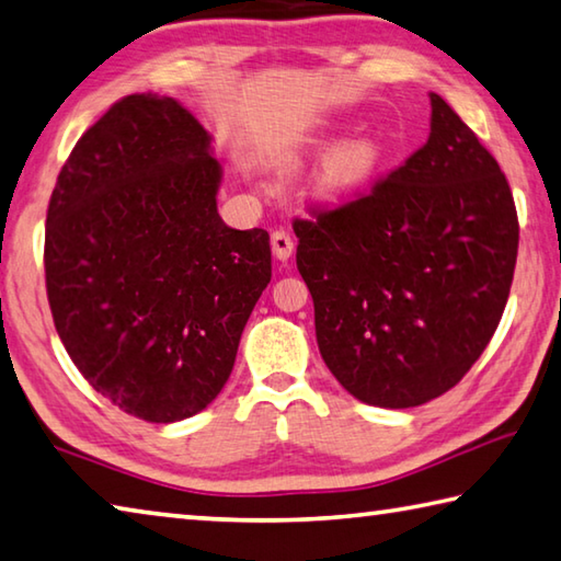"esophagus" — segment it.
<instances>
[{"mask_svg":"<svg viewBox=\"0 0 561 561\" xmlns=\"http://www.w3.org/2000/svg\"><path fill=\"white\" fill-rule=\"evenodd\" d=\"M272 252H274V257L282 260V262L291 257V252H294V238H291L289 232L284 230V228L272 232Z\"/></svg>","mask_w":561,"mask_h":561,"instance_id":"esophagus-1","label":"esophagus"}]
</instances>
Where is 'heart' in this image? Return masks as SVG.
I'll use <instances>...</instances> for the list:
<instances>
[{"instance_id":"1","label":"heart","mask_w":561,"mask_h":561,"mask_svg":"<svg viewBox=\"0 0 561 561\" xmlns=\"http://www.w3.org/2000/svg\"><path fill=\"white\" fill-rule=\"evenodd\" d=\"M368 167H370V151L360 145H355V147L343 149L341 154L335 157L331 167V176L341 183L355 181L365 174V169Z\"/></svg>"}]
</instances>
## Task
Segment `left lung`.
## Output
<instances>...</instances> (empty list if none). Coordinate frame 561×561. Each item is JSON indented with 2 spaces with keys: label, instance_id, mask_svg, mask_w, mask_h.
I'll return each mask as SVG.
<instances>
[{
  "label": "left lung",
  "instance_id": "left-lung-1",
  "mask_svg": "<svg viewBox=\"0 0 561 561\" xmlns=\"http://www.w3.org/2000/svg\"><path fill=\"white\" fill-rule=\"evenodd\" d=\"M430 98V139L404 164L291 222L323 363L360 402L390 410L444 394L481 358L520 242L495 157Z\"/></svg>",
  "mask_w": 561,
  "mask_h": 561
}]
</instances>
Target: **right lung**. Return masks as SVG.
<instances>
[{"instance_id":"obj_1","label":"right lung","mask_w":561,"mask_h":561,"mask_svg":"<svg viewBox=\"0 0 561 561\" xmlns=\"http://www.w3.org/2000/svg\"><path fill=\"white\" fill-rule=\"evenodd\" d=\"M208 149L179 100L127 95L76 141L48 201L60 341L95 392L151 424L216 400L272 277L270 232L218 216Z\"/></svg>"}]
</instances>
